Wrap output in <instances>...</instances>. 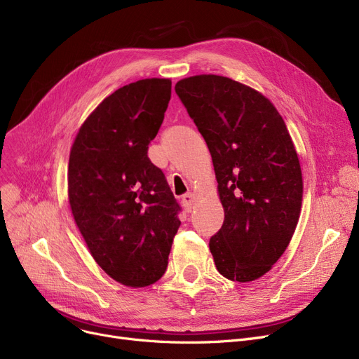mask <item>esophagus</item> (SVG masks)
Instances as JSON below:
<instances>
[{"label":"esophagus","mask_w":359,"mask_h":359,"mask_svg":"<svg viewBox=\"0 0 359 359\" xmlns=\"http://www.w3.org/2000/svg\"><path fill=\"white\" fill-rule=\"evenodd\" d=\"M194 202H195V195L191 194V192H187L186 195L182 196V203H183V206H184V208H186L187 211L192 210Z\"/></svg>","instance_id":"1"}]
</instances>
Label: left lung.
Here are the masks:
<instances>
[{
    "label": "left lung",
    "mask_w": 359,
    "mask_h": 359,
    "mask_svg": "<svg viewBox=\"0 0 359 359\" xmlns=\"http://www.w3.org/2000/svg\"><path fill=\"white\" fill-rule=\"evenodd\" d=\"M176 93L210 148L224 224L211 237L218 272L250 282L272 269L298 224L303 175L287 125L272 102L214 74L187 77Z\"/></svg>",
    "instance_id": "left-lung-1"
}]
</instances>
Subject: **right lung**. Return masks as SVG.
I'll return each mask as SVG.
<instances>
[{"label": "right lung", "instance_id": "add662e5", "mask_svg": "<svg viewBox=\"0 0 359 359\" xmlns=\"http://www.w3.org/2000/svg\"><path fill=\"white\" fill-rule=\"evenodd\" d=\"M170 97V79L118 88L87 116L69 153L74 221L97 265L132 288L163 276L180 225L179 205L147 156Z\"/></svg>", "mask_w": 359, "mask_h": 359}]
</instances>
